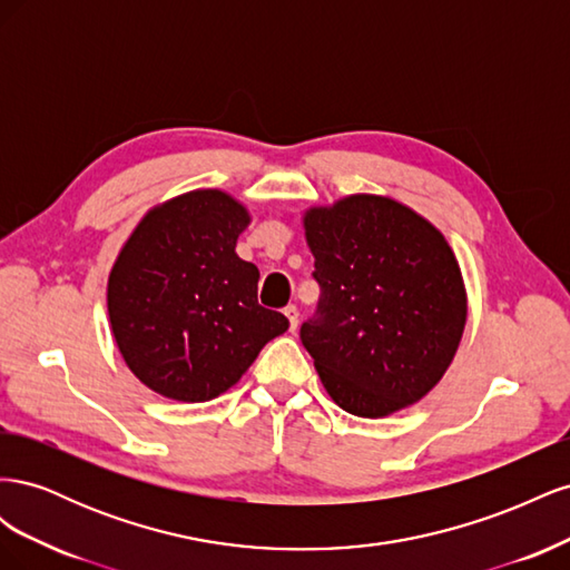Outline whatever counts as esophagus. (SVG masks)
Instances as JSON below:
<instances>
[{"mask_svg": "<svg viewBox=\"0 0 570 570\" xmlns=\"http://www.w3.org/2000/svg\"><path fill=\"white\" fill-rule=\"evenodd\" d=\"M285 316H287V321H289V333H295L297 325H299V312H297V306L289 304V306L285 308Z\"/></svg>", "mask_w": 570, "mask_h": 570, "instance_id": "1", "label": "esophagus"}]
</instances>
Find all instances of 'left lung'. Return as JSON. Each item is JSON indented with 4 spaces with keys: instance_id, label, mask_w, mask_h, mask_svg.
Segmentation results:
<instances>
[{
    "instance_id": "8db88e82",
    "label": "left lung",
    "mask_w": 570,
    "mask_h": 570,
    "mask_svg": "<svg viewBox=\"0 0 570 570\" xmlns=\"http://www.w3.org/2000/svg\"><path fill=\"white\" fill-rule=\"evenodd\" d=\"M304 235L323 297L299 335L325 392L364 419L423 400L450 368L469 316L444 235L381 195L312 206Z\"/></svg>"
}]
</instances>
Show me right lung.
Listing matches in <instances>:
<instances>
[{
	"instance_id": "right-lung-1",
	"label": "right lung",
	"mask_w": 570,
	"mask_h": 570,
	"mask_svg": "<svg viewBox=\"0 0 570 570\" xmlns=\"http://www.w3.org/2000/svg\"><path fill=\"white\" fill-rule=\"evenodd\" d=\"M249 220L223 189H193L151 206L116 256L114 340L137 381L166 400H214L287 331L283 314L258 306V268L235 252Z\"/></svg>"
}]
</instances>
